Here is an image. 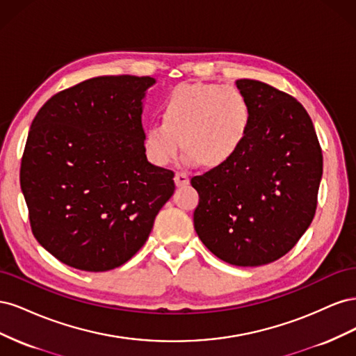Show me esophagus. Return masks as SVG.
I'll list each match as a JSON object with an SVG mask.
<instances>
[{
    "label": "esophagus",
    "mask_w": 356,
    "mask_h": 356,
    "mask_svg": "<svg viewBox=\"0 0 356 356\" xmlns=\"http://www.w3.org/2000/svg\"><path fill=\"white\" fill-rule=\"evenodd\" d=\"M175 184L178 186V187H182V186H187L188 182H190V178H188V175L186 174V172H177L175 174Z\"/></svg>",
    "instance_id": "1"
}]
</instances>
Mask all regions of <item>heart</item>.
Wrapping results in <instances>:
<instances>
[{"label":"heart","instance_id":"1","mask_svg":"<svg viewBox=\"0 0 356 356\" xmlns=\"http://www.w3.org/2000/svg\"><path fill=\"white\" fill-rule=\"evenodd\" d=\"M161 110L163 122L149 124L143 143L147 160L159 168L178 156L182 143L186 166H224L238 154L252 123L250 101L230 86L179 84Z\"/></svg>","mask_w":356,"mask_h":356}]
</instances>
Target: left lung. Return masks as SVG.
Listing matches in <instances>:
<instances>
[{
	"label": "left lung",
	"instance_id": "left-lung-1",
	"mask_svg": "<svg viewBox=\"0 0 356 356\" xmlns=\"http://www.w3.org/2000/svg\"><path fill=\"white\" fill-rule=\"evenodd\" d=\"M252 108L243 145L229 163L191 178L195 229L222 261L254 267L289 252L315 217L322 149L305 106L257 80L236 81Z\"/></svg>",
	"mask_w": 356,
	"mask_h": 356
}]
</instances>
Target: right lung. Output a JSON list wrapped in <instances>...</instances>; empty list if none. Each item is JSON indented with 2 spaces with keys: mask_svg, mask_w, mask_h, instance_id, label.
I'll use <instances>...</instances> for the list:
<instances>
[{
  "mask_svg": "<svg viewBox=\"0 0 356 356\" xmlns=\"http://www.w3.org/2000/svg\"><path fill=\"white\" fill-rule=\"evenodd\" d=\"M152 77L104 75L62 90L32 120L20 163L31 230L59 261L106 272L141 250L174 195V172L144 154Z\"/></svg>",
  "mask_w": 356,
  "mask_h": 356,
  "instance_id": "right-lung-1",
  "label": "right lung"
}]
</instances>
